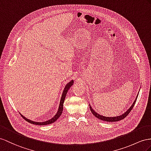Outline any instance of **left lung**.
I'll use <instances>...</instances> for the list:
<instances>
[{
    "instance_id": "8db88e82",
    "label": "left lung",
    "mask_w": 151,
    "mask_h": 151,
    "mask_svg": "<svg viewBox=\"0 0 151 151\" xmlns=\"http://www.w3.org/2000/svg\"><path fill=\"white\" fill-rule=\"evenodd\" d=\"M137 98H138V96H137L136 99H135L134 101V103H133L132 106H131L129 108V109L126 111V112H125L124 114H122V115H119V116H117V117H104V116H103V115H99V114H98V113H96V111H95L93 109H92V107H91V105H89V107H90V109H91V111L92 114H93L96 117H97L98 119H100V120H102V121H106V122H115V121H121V120H122V119H124V118L126 117V116L130 113L131 110H132V109H133L134 105L135 103H136Z\"/></svg>"
}]
</instances>
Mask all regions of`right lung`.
<instances>
[{"label": "right lung", "mask_w": 151, "mask_h": 151, "mask_svg": "<svg viewBox=\"0 0 151 151\" xmlns=\"http://www.w3.org/2000/svg\"><path fill=\"white\" fill-rule=\"evenodd\" d=\"M73 82H74V81L71 80L66 85V86H65L64 89L63 91V94H62V97H61L60 101V105H59V109H58V111H57V113L51 119H50V120H48V121H45V122H34V121H30V120L25 118L24 115H22L20 114L22 117L24 118L26 121H27V122L31 123V124H36V125H47V124H52V123H53L54 122H55L60 117V115L62 114V113H63V105H64V100H65V96H66V94H67L68 90L69 89V88L71 87V86H72Z\"/></svg>", "instance_id": "obj_1"}]
</instances>
